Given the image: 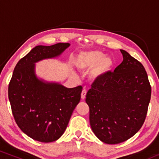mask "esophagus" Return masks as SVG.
<instances>
[{"instance_id":"esophagus-1","label":"esophagus","mask_w":159,"mask_h":159,"mask_svg":"<svg viewBox=\"0 0 159 159\" xmlns=\"http://www.w3.org/2000/svg\"><path fill=\"white\" fill-rule=\"evenodd\" d=\"M86 94H87V90L84 89V90H82V92H81V98H82V99H84L85 97H86Z\"/></svg>"}]
</instances>
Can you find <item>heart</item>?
<instances>
[{"label": "heart", "mask_w": 159, "mask_h": 159, "mask_svg": "<svg viewBox=\"0 0 159 159\" xmlns=\"http://www.w3.org/2000/svg\"><path fill=\"white\" fill-rule=\"evenodd\" d=\"M75 65L81 71L89 70L94 67L92 76L98 78L112 69L114 61L110 57H105V54L100 51H89L78 54L75 59Z\"/></svg>", "instance_id": "heart-1"}]
</instances>
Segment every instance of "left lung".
Instances as JSON below:
<instances>
[{
    "mask_svg": "<svg viewBox=\"0 0 159 159\" xmlns=\"http://www.w3.org/2000/svg\"><path fill=\"white\" fill-rule=\"evenodd\" d=\"M123 61L114 72L96 78L86 95L93 132L105 143H122L145 121L151 86L141 63L120 50Z\"/></svg>",
    "mask_w": 159,
    "mask_h": 159,
    "instance_id": "1",
    "label": "left lung"
}]
</instances>
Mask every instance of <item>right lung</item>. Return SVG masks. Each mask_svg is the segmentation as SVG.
Returning <instances> with one entry per match:
<instances>
[{
	"mask_svg": "<svg viewBox=\"0 0 159 159\" xmlns=\"http://www.w3.org/2000/svg\"><path fill=\"white\" fill-rule=\"evenodd\" d=\"M69 45L36 46L18 62L9 84L8 97L16 123L37 141L49 143L61 138L81 99V86L66 88L38 79L35 74V63L59 56Z\"/></svg>",
	"mask_w": 159,
	"mask_h": 159,
	"instance_id": "obj_1",
	"label": "right lung"
}]
</instances>
